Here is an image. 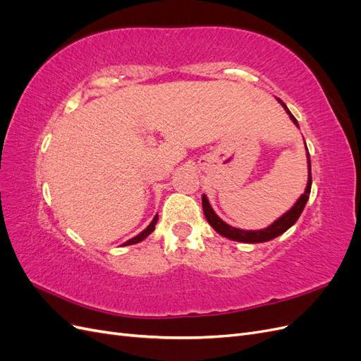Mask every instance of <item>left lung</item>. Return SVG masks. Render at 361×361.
Listing matches in <instances>:
<instances>
[{"label": "left lung", "instance_id": "left-lung-1", "mask_svg": "<svg viewBox=\"0 0 361 361\" xmlns=\"http://www.w3.org/2000/svg\"><path fill=\"white\" fill-rule=\"evenodd\" d=\"M280 101V99H279ZM280 104L285 106L286 113L289 114V117L293 120V123L298 126L297 118L292 116V113L288 110V106L285 105V102L280 101ZM307 149V147H305ZM307 164H309V182H307V187H305L304 194L298 199V202L293 204V207L290 211H288L285 215H281L277 221L272 223L269 227L264 228V231H241V228H236L228 226L227 223H224L220 216H218L214 209L211 207L209 202H207L206 195H202V206H203V212L207 223H209L215 231L226 236V238H231L233 241H239V243H250V244H256V243H265L269 241V239H274L279 235L285 233L289 227H292L297 220L300 218L305 203L309 200V195H310V190H312V167H310V155H309V150H307Z\"/></svg>", "mask_w": 361, "mask_h": 361}]
</instances>
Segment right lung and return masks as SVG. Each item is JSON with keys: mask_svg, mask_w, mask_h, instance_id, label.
Masks as SVG:
<instances>
[{"mask_svg": "<svg viewBox=\"0 0 361 361\" xmlns=\"http://www.w3.org/2000/svg\"><path fill=\"white\" fill-rule=\"evenodd\" d=\"M157 221H158V214L155 215L154 220H152V223L145 228L143 232H141V233H140V235H137V236H134L133 239H129V241H126L123 245H133V244H137V243H140V241H143L145 238H147L152 232L155 231V224H157Z\"/></svg>", "mask_w": 361, "mask_h": 361, "instance_id": "1", "label": "right lung"}]
</instances>
